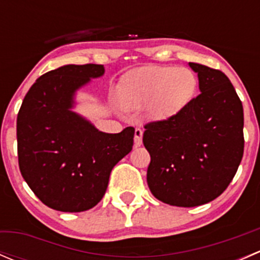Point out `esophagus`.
<instances>
[{
    "label": "esophagus",
    "instance_id": "obj_1",
    "mask_svg": "<svg viewBox=\"0 0 260 260\" xmlns=\"http://www.w3.org/2000/svg\"><path fill=\"white\" fill-rule=\"evenodd\" d=\"M142 136H143V131L141 129V128H136V131H135V145L136 146L142 145Z\"/></svg>",
    "mask_w": 260,
    "mask_h": 260
}]
</instances>
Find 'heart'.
I'll use <instances>...</instances> for the list:
<instances>
[{"instance_id":"obj_1","label":"heart","mask_w":260,"mask_h":260,"mask_svg":"<svg viewBox=\"0 0 260 260\" xmlns=\"http://www.w3.org/2000/svg\"><path fill=\"white\" fill-rule=\"evenodd\" d=\"M199 78L192 69L174 65H152L125 75L120 83L123 107L138 109L146 106L151 120L176 117L196 96Z\"/></svg>"}]
</instances>
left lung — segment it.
<instances>
[{"label":"left lung","mask_w":260,"mask_h":260,"mask_svg":"<svg viewBox=\"0 0 260 260\" xmlns=\"http://www.w3.org/2000/svg\"><path fill=\"white\" fill-rule=\"evenodd\" d=\"M201 93L176 117L145 125L152 195L172 206L193 208L221 195L244 152L243 104L222 72L188 62Z\"/></svg>","instance_id":"1"}]
</instances>
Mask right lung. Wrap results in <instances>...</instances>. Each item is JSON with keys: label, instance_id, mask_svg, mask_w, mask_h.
<instances>
[{"label": "right lung", "instance_id": "1", "mask_svg": "<svg viewBox=\"0 0 260 260\" xmlns=\"http://www.w3.org/2000/svg\"><path fill=\"white\" fill-rule=\"evenodd\" d=\"M98 64L64 65L41 75L17 114L18 166L49 208L80 212L103 199L113 167L132 149L135 128L101 132L75 113L77 91L101 78Z\"/></svg>", "mask_w": 260, "mask_h": 260}]
</instances>
